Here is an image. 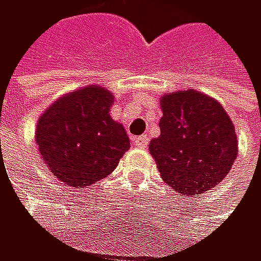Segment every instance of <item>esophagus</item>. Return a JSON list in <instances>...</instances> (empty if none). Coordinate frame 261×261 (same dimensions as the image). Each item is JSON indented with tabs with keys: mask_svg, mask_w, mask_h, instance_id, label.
<instances>
[{
	"mask_svg": "<svg viewBox=\"0 0 261 261\" xmlns=\"http://www.w3.org/2000/svg\"><path fill=\"white\" fill-rule=\"evenodd\" d=\"M134 145L140 149H146L148 145H149V137L148 135H141V137H137L134 138Z\"/></svg>",
	"mask_w": 261,
	"mask_h": 261,
	"instance_id": "1",
	"label": "esophagus"
}]
</instances>
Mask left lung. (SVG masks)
<instances>
[{
    "instance_id": "left-lung-1",
    "label": "left lung",
    "mask_w": 261,
    "mask_h": 261,
    "mask_svg": "<svg viewBox=\"0 0 261 261\" xmlns=\"http://www.w3.org/2000/svg\"><path fill=\"white\" fill-rule=\"evenodd\" d=\"M160 135L149 152L160 176L174 191L199 196L227 176L238 155L230 116L215 98L198 90H177L160 98Z\"/></svg>"
}]
</instances>
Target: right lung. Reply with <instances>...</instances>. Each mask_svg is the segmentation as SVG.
Returning a JSON list of instances; mask_svg holds the SVG:
<instances>
[{
	"label": "right lung",
	"mask_w": 261,
	"mask_h": 261,
	"mask_svg": "<svg viewBox=\"0 0 261 261\" xmlns=\"http://www.w3.org/2000/svg\"><path fill=\"white\" fill-rule=\"evenodd\" d=\"M113 101L112 92L93 84L62 95L38 116L35 145L60 182L87 188L118 166L130 140L110 116Z\"/></svg>",
	"instance_id": "1"
}]
</instances>
